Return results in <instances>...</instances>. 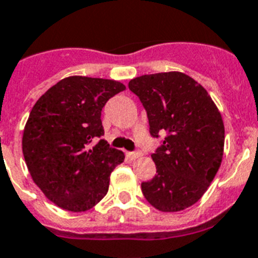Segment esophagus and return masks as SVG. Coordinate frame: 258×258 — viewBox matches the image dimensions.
<instances>
[{
    "label": "esophagus",
    "instance_id": "obj_1",
    "mask_svg": "<svg viewBox=\"0 0 258 258\" xmlns=\"http://www.w3.org/2000/svg\"><path fill=\"white\" fill-rule=\"evenodd\" d=\"M140 155H142V153H140L139 151H135V152H127V153H125V156H127V157H128L130 160L138 159V157H140Z\"/></svg>",
    "mask_w": 258,
    "mask_h": 258
}]
</instances>
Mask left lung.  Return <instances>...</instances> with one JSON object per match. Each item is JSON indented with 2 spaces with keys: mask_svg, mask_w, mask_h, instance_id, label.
Here are the masks:
<instances>
[{
  "mask_svg": "<svg viewBox=\"0 0 258 258\" xmlns=\"http://www.w3.org/2000/svg\"><path fill=\"white\" fill-rule=\"evenodd\" d=\"M147 111L149 133L162 139L152 153L156 176L142 182L155 209L176 213L198 202L219 169L224 124L206 89L185 73L144 75L128 82Z\"/></svg>",
  "mask_w": 258,
  "mask_h": 258,
  "instance_id": "1",
  "label": "left lung"
}]
</instances>
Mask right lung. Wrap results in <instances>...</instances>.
I'll use <instances>...</instances> for the list:
<instances>
[{"mask_svg":"<svg viewBox=\"0 0 258 258\" xmlns=\"http://www.w3.org/2000/svg\"><path fill=\"white\" fill-rule=\"evenodd\" d=\"M125 86L72 76L49 88L32 107L22 151L34 182L64 210L81 213L107 194L110 174L124 160L103 139L101 111Z\"/></svg>","mask_w":258,"mask_h":258,"instance_id":"1","label":"right lung"}]
</instances>
